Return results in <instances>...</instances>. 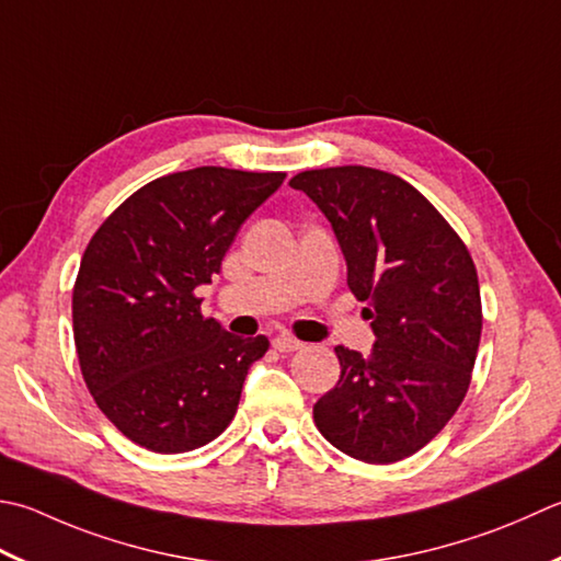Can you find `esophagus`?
<instances>
[{
    "instance_id": "34e87169",
    "label": "esophagus",
    "mask_w": 561,
    "mask_h": 561,
    "mask_svg": "<svg viewBox=\"0 0 561 561\" xmlns=\"http://www.w3.org/2000/svg\"><path fill=\"white\" fill-rule=\"evenodd\" d=\"M272 347L277 350V353H296V350H301L304 345L299 343V340H294L289 335H277L272 340Z\"/></svg>"
}]
</instances>
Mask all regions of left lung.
I'll return each instance as SVG.
<instances>
[{"label":"left lung","instance_id":"1","mask_svg":"<svg viewBox=\"0 0 561 561\" xmlns=\"http://www.w3.org/2000/svg\"><path fill=\"white\" fill-rule=\"evenodd\" d=\"M331 221L347 287L377 343L335 347L340 379L316 401L328 443L369 465L411 457L462 403L481 337L477 267L462 238L405 180L362 164L306 170L289 182Z\"/></svg>","mask_w":561,"mask_h":561}]
</instances>
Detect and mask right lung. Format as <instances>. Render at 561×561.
<instances>
[{
	"label": "right lung",
	"instance_id": "right-lung-1",
	"mask_svg": "<svg viewBox=\"0 0 561 561\" xmlns=\"http://www.w3.org/2000/svg\"><path fill=\"white\" fill-rule=\"evenodd\" d=\"M284 172L194 168L140 186L99 226L72 289L87 389L128 440L160 455L221 435L248 369L270 340L238 337L202 316L238 228Z\"/></svg>",
	"mask_w": 561,
	"mask_h": 561
}]
</instances>
